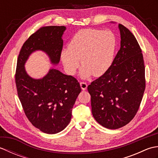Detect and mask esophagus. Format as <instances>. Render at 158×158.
Listing matches in <instances>:
<instances>
[{"instance_id":"34e87169","label":"esophagus","mask_w":158,"mask_h":158,"mask_svg":"<svg viewBox=\"0 0 158 158\" xmlns=\"http://www.w3.org/2000/svg\"><path fill=\"white\" fill-rule=\"evenodd\" d=\"M80 86H81V88L83 90H85L88 88V85H87V83L85 82H81L80 83Z\"/></svg>"}]
</instances>
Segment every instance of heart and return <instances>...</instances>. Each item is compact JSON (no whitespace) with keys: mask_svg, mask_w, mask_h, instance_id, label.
I'll use <instances>...</instances> for the list:
<instances>
[{"mask_svg":"<svg viewBox=\"0 0 158 158\" xmlns=\"http://www.w3.org/2000/svg\"><path fill=\"white\" fill-rule=\"evenodd\" d=\"M116 47L117 37L112 31L83 29L73 36L69 48L62 50L60 58L69 75L76 73L81 60V78L100 77L113 64Z\"/></svg>","mask_w":158,"mask_h":158,"instance_id":"b5f03b06","label":"heart"}]
</instances>
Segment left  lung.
<instances>
[{
  "label": "left lung",
  "instance_id": "1",
  "mask_svg": "<svg viewBox=\"0 0 158 158\" xmlns=\"http://www.w3.org/2000/svg\"><path fill=\"white\" fill-rule=\"evenodd\" d=\"M120 49L110 68L88 87L92 113L108 129H118L135 116L145 89V64L135 36L119 24Z\"/></svg>",
  "mask_w": 158,
  "mask_h": 158
}]
</instances>
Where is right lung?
Listing matches in <instances>:
<instances>
[{"label": "right lung", "mask_w": 158, "mask_h": 158, "mask_svg": "<svg viewBox=\"0 0 158 158\" xmlns=\"http://www.w3.org/2000/svg\"><path fill=\"white\" fill-rule=\"evenodd\" d=\"M66 29L64 26L39 29L23 43L17 62L16 88L26 115L36 128L50 135L61 132L70 123L81 87L73 77L54 68L43 78L34 79L28 75L24 66L36 51L45 52L52 64H58Z\"/></svg>", "instance_id": "obj_1"}]
</instances>
